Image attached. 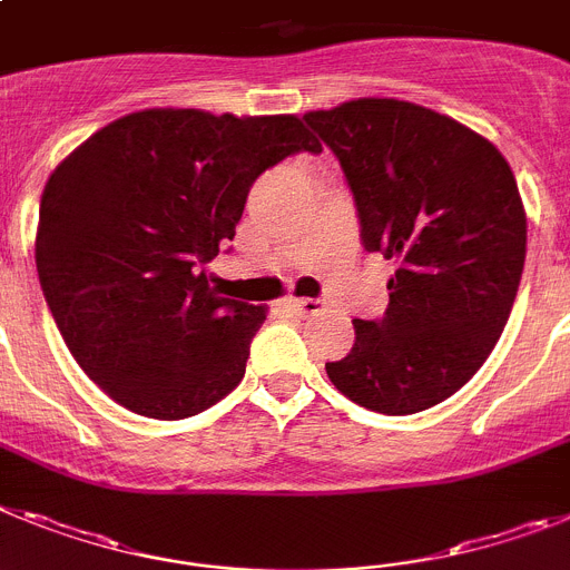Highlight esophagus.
Masks as SVG:
<instances>
[{
    "label": "esophagus",
    "mask_w": 570,
    "mask_h": 570,
    "mask_svg": "<svg viewBox=\"0 0 570 570\" xmlns=\"http://www.w3.org/2000/svg\"><path fill=\"white\" fill-rule=\"evenodd\" d=\"M288 305L294 314H299V317H317V314L325 311V305L320 303V299H291Z\"/></svg>",
    "instance_id": "34e87169"
}]
</instances>
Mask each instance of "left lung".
I'll use <instances>...</instances> for the list:
<instances>
[{"label":"left lung","instance_id":"obj_1","mask_svg":"<svg viewBox=\"0 0 570 570\" xmlns=\"http://www.w3.org/2000/svg\"><path fill=\"white\" fill-rule=\"evenodd\" d=\"M354 193L368 253L397 262L386 317L354 320V345L325 363L348 401L415 415L455 395L504 332L528 216L504 155L470 126L395 97L305 115Z\"/></svg>","mask_w":570,"mask_h":570}]
</instances>
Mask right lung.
I'll return each mask as SVG.
<instances>
[{
    "label": "right lung",
    "mask_w": 570,
    "mask_h": 570,
    "mask_svg": "<svg viewBox=\"0 0 570 570\" xmlns=\"http://www.w3.org/2000/svg\"><path fill=\"white\" fill-rule=\"evenodd\" d=\"M303 149L323 153L296 115L144 109L57 164L37 274L68 352L111 401L181 421L238 386L267 308L218 296L204 265L236 236L253 181Z\"/></svg>",
    "instance_id": "add662e5"
}]
</instances>
